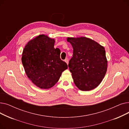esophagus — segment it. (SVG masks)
<instances>
[{"label": "esophagus", "mask_w": 129, "mask_h": 129, "mask_svg": "<svg viewBox=\"0 0 129 129\" xmlns=\"http://www.w3.org/2000/svg\"><path fill=\"white\" fill-rule=\"evenodd\" d=\"M65 62L67 63V65L69 64V60H68V59H67V58L65 59Z\"/></svg>", "instance_id": "obj_1"}]
</instances>
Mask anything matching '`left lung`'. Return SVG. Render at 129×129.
Here are the masks:
<instances>
[{
    "instance_id": "left-lung-1",
    "label": "left lung",
    "mask_w": 129,
    "mask_h": 129,
    "mask_svg": "<svg viewBox=\"0 0 129 129\" xmlns=\"http://www.w3.org/2000/svg\"><path fill=\"white\" fill-rule=\"evenodd\" d=\"M73 48L69 67L75 85L82 91H89L102 82L107 70L104 47L86 37L67 38Z\"/></svg>"
}]
</instances>
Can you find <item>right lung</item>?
<instances>
[{"mask_svg": "<svg viewBox=\"0 0 129 129\" xmlns=\"http://www.w3.org/2000/svg\"><path fill=\"white\" fill-rule=\"evenodd\" d=\"M55 40L41 35L26 44L22 63L27 76L41 89L54 86L68 66L60 58V51L54 47Z\"/></svg>", "mask_w": 129, "mask_h": 129, "instance_id": "obj_1", "label": "right lung"}]
</instances>
